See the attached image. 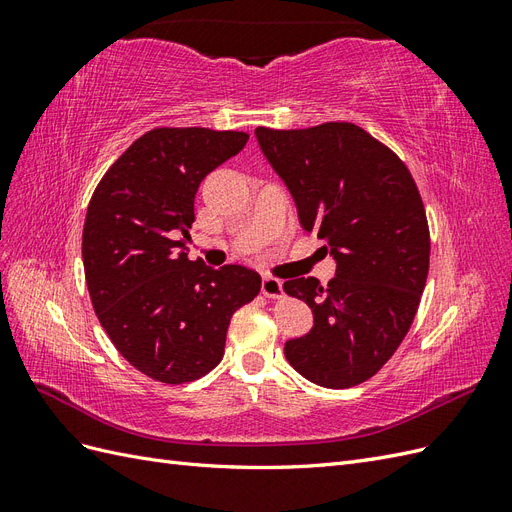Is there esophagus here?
Listing matches in <instances>:
<instances>
[{"label":"esophagus","mask_w":512,"mask_h":512,"mask_svg":"<svg viewBox=\"0 0 512 512\" xmlns=\"http://www.w3.org/2000/svg\"><path fill=\"white\" fill-rule=\"evenodd\" d=\"M262 294L269 299H282L284 297V288H282V282L277 280V277L273 275H267L265 280H262V286H260Z\"/></svg>","instance_id":"34e87169"}]
</instances>
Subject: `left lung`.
Returning <instances> with one entry per match:
<instances>
[{"label": "left lung", "instance_id": "8db88e82", "mask_svg": "<svg viewBox=\"0 0 512 512\" xmlns=\"http://www.w3.org/2000/svg\"><path fill=\"white\" fill-rule=\"evenodd\" d=\"M256 136L301 226L337 260L327 288L316 277L284 282L314 312V329L286 342V359L309 382L350 389L391 359L421 303L431 252L421 192L404 160L356 123L258 126Z\"/></svg>", "mask_w": 512, "mask_h": 512}]
</instances>
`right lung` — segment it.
<instances>
[{
  "label": "right lung",
  "instance_id": "obj_1",
  "mask_svg": "<svg viewBox=\"0 0 512 512\" xmlns=\"http://www.w3.org/2000/svg\"><path fill=\"white\" fill-rule=\"evenodd\" d=\"M250 134L158 126L121 153L91 194L83 265L91 305L117 352L151 380L185 384L224 356L232 314L254 301L260 275L209 269L181 247L194 196Z\"/></svg>",
  "mask_w": 512,
  "mask_h": 512
}]
</instances>
